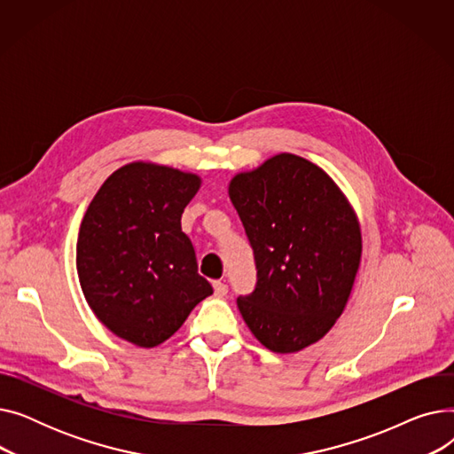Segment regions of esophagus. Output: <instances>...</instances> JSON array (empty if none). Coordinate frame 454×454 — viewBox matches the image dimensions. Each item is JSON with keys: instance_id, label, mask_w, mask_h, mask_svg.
I'll return each instance as SVG.
<instances>
[{"instance_id": "1", "label": "esophagus", "mask_w": 454, "mask_h": 454, "mask_svg": "<svg viewBox=\"0 0 454 454\" xmlns=\"http://www.w3.org/2000/svg\"><path fill=\"white\" fill-rule=\"evenodd\" d=\"M213 291H215V296H226L228 285L223 281H213Z\"/></svg>"}]
</instances>
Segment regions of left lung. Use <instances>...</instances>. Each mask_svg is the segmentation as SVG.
Returning <instances> with one entry per match:
<instances>
[{
  "mask_svg": "<svg viewBox=\"0 0 454 454\" xmlns=\"http://www.w3.org/2000/svg\"><path fill=\"white\" fill-rule=\"evenodd\" d=\"M228 195L257 269L255 291L237 298L252 335L274 353L318 342L344 313L361 267L353 206L324 169L291 153L237 173Z\"/></svg>",
  "mask_w": 454,
  "mask_h": 454,
  "instance_id": "obj_1",
  "label": "left lung"
}]
</instances>
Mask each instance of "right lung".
Listing matches in <instances>:
<instances>
[{
    "instance_id": "add662e5",
    "label": "right lung",
    "mask_w": 454,
    "mask_h": 454,
    "mask_svg": "<svg viewBox=\"0 0 454 454\" xmlns=\"http://www.w3.org/2000/svg\"><path fill=\"white\" fill-rule=\"evenodd\" d=\"M200 176L153 161L114 171L91 199L77 239V274L98 320L115 337L154 348L213 294L199 274L182 213Z\"/></svg>"
}]
</instances>
